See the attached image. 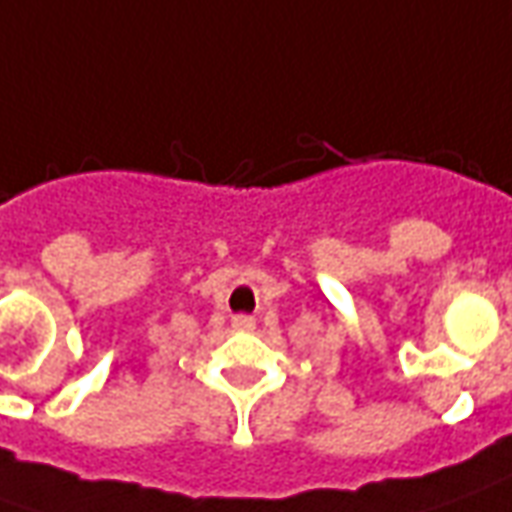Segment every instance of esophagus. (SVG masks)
<instances>
[{
	"mask_svg": "<svg viewBox=\"0 0 512 512\" xmlns=\"http://www.w3.org/2000/svg\"><path fill=\"white\" fill-rule=\"evenodd\" d=\"M232 327H235V330H252V327H255V318H252V316H235V318H232Z\"/></svg>",
	"mask_w": 512,
	"mask_h": 512,
	"instance_id": "obj_1",
	"label": "esophagus"
}]
</instances>
